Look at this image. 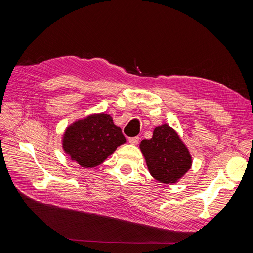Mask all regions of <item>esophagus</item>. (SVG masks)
I'll return each instance as SVG.
<instances>
[{
    "instance_id": "1",
    "label": "esophagus",
    "mask_w": 253,
    "mask_h": 253,
    "mask_svg": "<svg viewBox=\"0 0 253 253\" xmlns=\"http://www.w3.org/2000/svg\"><path fill=\"white\" fill-rule=\"evenodd\" d=\"M139 137H133V138H129L128 139V142L131 144V145H137V144L139 143Z\"/></svg>"
}]
</instances>
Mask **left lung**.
I'll return each mask as SVG.
<instances>
[{
    "mask_svg": "<svg viewBox=\"0 0 253 253\" xmlns=\"http://www.w3.org/2000/svg\"><path fill=\"white\" fill-rule=\"evenodd\" d=\"M140 149L150 175L162 183H176L188 172L192 164L185 144L167 124L156 126L152 138L140 143Z\"/></svg>",
    "mask_w": 253,
    "mask_h": 253,
    "instance_id": "obj_1",
    "label": "left lung"
}]
</instances>
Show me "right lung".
<instances>
[{
  "mask_svg": "<svg viewBox=\"0 0 253 253\" xmlns=\"http://www.w3.org/2000/svg\"><path fill=\"white\" fill-rule=\"evenodd\" d=\"M126 143L119 126L109 114H90L70 125L63 137V148L81 167L102 164L118 146Z\"/></svg>",
  "mask_w": 253,
  "mask_h": 253,
  "instance_id": "obj_1",
  "label": "right lung"
}]
</instances>
